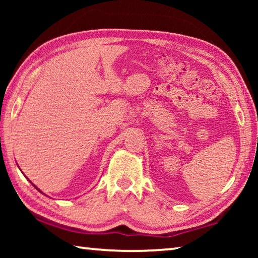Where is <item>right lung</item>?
Masks as SVG:
<instances>
[{
  "label": "right lung",
  "instance_id": "add662e5",
  "mask_svg": "<svg viewBox=\"0 0 258 258\" xmlns=\"http://www.w3.org/2000/svg\"><path fill=\"white\" fill-rule=\"evenodd\" d=\"M30 183H32V182H30ZM32 184H33V183H32ZM33 185H34V184H33ZM34 186H35V187H36V189H37V190H38V191H40V192H41V194H43V192H42V191H41V190H40V189H38V187H37V186H36V185H34ZM43 195H44V194H43Z\"/></svg>",
  "mask_w": 258,
  "mask_h": 258
}]
</instances>
